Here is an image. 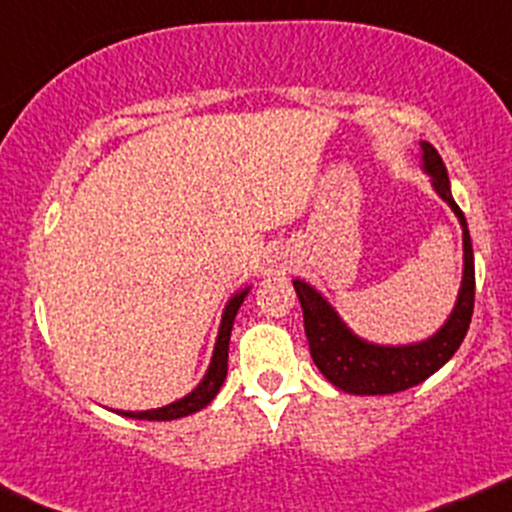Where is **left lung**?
<instances>
[{
    "instance_id": "obj_1",
    "label": "left lung",
    "mask_w": 512,
    "mask_h": 512,
    "mask_svg": "<svg viewBox=\"0 0 512 512\" xmlns=\"http://www.w3.org/2000/svg\"><path fill=\"white\" fill-rule=\"evenodd\" d=\"M423 168L431 173L433 188L453 208L463 225V285L458 292V302L451 317L443 324L441 332L433 334L428 342L411 344V347H376L354 337L332 307L314 292L307 282L294 280L299 304L304 314V334L309 342L317 369L332 381L337 389L347 394L376 396L396 394L421 384L428 376L436 374L453 354L458 352L466 339L473 317V299H476V267H473V245L468 235V223L463 210L458 208L451 195L446 165L431 143L423 141Z\"/></svg>"
}]
</instances>
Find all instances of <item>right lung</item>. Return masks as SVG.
Returning <instances> with one entry per match:
<instances>
[{
	"label": "right lung",
	"mask_w": 512,
	"mask_h": 512,
	"mask_svg": "<svg viewBox=\"0 0 512 512\" xmlns=\"http://www.w3.org/2000/svg\"><path fill=\"white\" fill-rule=\"evenodd\" d=\"M245 292L235 294V297L227 302L223 322H220V332H218V342H215V352H213V361H210V369L205 374V379L200 381L198 389L193 394H188L185 399L175 401V404L163 406V409H153V411H118L121 416L128 418H141V421H173V418H183L195 414V411L205 409L210 401L218 396L220 386H223L225 376H227V349H230V332H232V322H235V314L240 309L242 299H245Z\"/></svg>",
	"instance_id": "obj_1"
}]
</instances>
